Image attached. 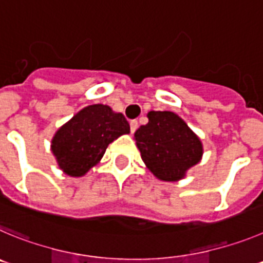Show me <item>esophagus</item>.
I'll return each mask as SVG.
<instances>
[{
  "label": "esophagus",
  "mask_w": 263,
  "mask_h": 263,
  "mask_svg": "<svg viewBox=\"0 0 263 263\" xmlns=\"http://www.w3.org/2000/svg\"><path fill=\"white\" fill-rule=\"evenodd\" d=\"M129 127H131V132L134 134V132L137 129V127H139V124H137V120H131V122H129Z\"/></svg>",
  "instance_id": "1"
}]
</instances>
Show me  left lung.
Here are the masks:
<instances>
[{"label":"left lung","mask_w":263,"mask_h":263,"mask_svg":"<svg viewBox=\"0 0 263 263\" xmlns=\"http://www.w3.org/2000/svg\"><path fill=\"white\" fill-rule=\"evenodd\" d=\"M146 117L134 136L144 164L160 181H181L202 160V141L172 111H149Z\"/></svg>","instance_id":"obj_1"}]
</instances>
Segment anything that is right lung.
I'll list each match as a JSON object with an SVG mask.
<instances>
[{
  "label": "right lung",
  "instance_id": "add662e5",
  "mask_svg": "<svg viewBox=\"0 0 263 263\" xmlns=\"http://www.w3.org/2000/svg\"><path fill=\"white\" fill-rule=\"evenodd\" d=\"M128 134L124 115L97 103L80 110L55 132L51 152L64 174L82 177L102 160L108 144Z\"/></svg>",
  "mask_w": 263,
  "mask_h": 263
}]
</instances>
